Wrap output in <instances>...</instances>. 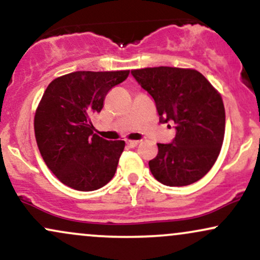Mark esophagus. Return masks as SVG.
<instances>
[{"label":"esophagus","instance_id":"obj_1","mask_svg":"<svg viewBox=\"0 0 260 260\" xmlns=\"http://www.w3.org/2000/svg\"><path fill=\"white\" fill-rule=\"evenodd\" d=\"M127 144H128V147H131V148H136L137 145L139 144V140H128Z\"/></svg>","mask_w":260,"mask_h":260}]
</instances>
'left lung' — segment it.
Here are the masks:
<instances>
[{
    "mask_svg": "<svg viewBox=\"0 0 260 260\" xmlns=\"http://www.w3.org/2000/svg\"><path fill=\"white\" fill-rule=\"evenodd\" d=\"M131 73L154 99L160 123H175L174 140L159 143L156 157L149 161L151 174L170 187L199 181L221 150L225 134L221 95L196 70L154 67Z\"/></svg>",
    "mask_w": 260,
    "mask_h": 260,
    "instance_id": "8db88e82",
    "label": "left lung"
}]
</instances>
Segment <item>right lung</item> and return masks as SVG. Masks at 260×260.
Segmentation results:
<instances>
[{
    "label": "right lung",
    "mask_w": 260,
    "mask_h": 260,
    "mask_svg": "<svg viewBox=\"0 0 260 260\" xmlns=\"http://www.w3.org/2000/svg\"><path fill=\"white\" fill-rule=\"evenodd\" d=\"M128 74L78 71L53 79L45 90L35 112V138L47 168L66 186L90 192L115 176L124 142L95 134L91 117Z\"/></svg>",
    "instance_id": "add662e5"
}]
</instances>
